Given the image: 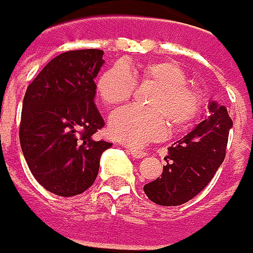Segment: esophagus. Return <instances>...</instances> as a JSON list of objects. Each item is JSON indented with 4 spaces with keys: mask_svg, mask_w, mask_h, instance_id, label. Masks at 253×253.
Wrapping results in <instances>:
<instances>
[{
    "mask_svg": "<svg viewBox=\"0 0 253 253\" xmlns=\"http://www.w3.org/2000/svg\"><path fill=\"white\" fill-rule=\"evenodd\" d=\"M128 153L131 155L132 158H136V159H142L146 156V152L138 151V149H128Z\"/></svg>",
    "mask_w": 253,
    "mask_h": 253,
    "instance_id": "obj_1",
    "label": "esophagus"
}]
</instances>
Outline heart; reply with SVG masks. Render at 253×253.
Masks as SVG:
<instances>
[{"label": "heart", "instance_id": "1", "mask_svg": "<svg viewBox=\"0 0 253 253\" xmlns=\"http://www.w3.org/2000/svg\"><path fill=\"white\" fill-rule=\"evenodd\" d=\"M136 84H148L153 90L143 100L146 107H126L112 115L110 132L118 141L143 145L162 138L166 122L173 131H180L199 117L201 94L187 84L179 64L168 60L111 66L98 76L95 91L105 107L115 108L131 97Z\"/></svg>", "mask_w": 253, "mask_h": 253}]
</instances>
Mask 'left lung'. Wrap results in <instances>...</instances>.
<instances>
[{
    "label": "left lung",
    "instance_id": "obj_1",
    "mask_svg": "<svg viewBox=\"0 0 253 253\" xmlns=\"http://www.w3.org/2000/svg\"><path fill=\"white\" fill-rule=\"evenodd\" d=\"M210 115L174 142L165 158L161 177L143 186L148 199L159 206H180L209 184L225 158L232 121L224 105L210 101Z\"/></svg>",
    "mask_w": 253,
    "mask_h": 253
}]
</instances>
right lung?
<instances>
[{
  "mask_svg": "<svg viewBox=\"0 0 253 253\" xmlns=\"http://www.w3.org/2000/svg\"><path fill=\"white\" fill-rule=\"evenodd\" d=\"M102 50H70L56 56L28 85L19 141L39 184L56 196L82 194L94 183L100 158L112 143L97 141L104 126L95 97Z\"/></svg>",
  "mask_w": 253,
  "mask_h": 253,
  "instance_id": "obj_1",
  "label": "right lung"
}]
</instances>
